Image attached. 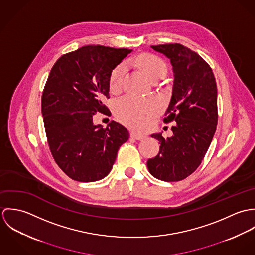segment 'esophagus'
Instances as JSON below:
<instances>
[{
    "mask_svg": "<svg viewBox=\"0 0 255 255\" xmlns=\"http://www.w3.org/2000/svg\"><path fill=\"white\" fill-rule=\"evenodd\" d=\"M130 137L135 139V140H142L145 138L144 135L142 134H138V133H135V132H130Z\"/></svg>",
    "mask_w": 255,
    "mask_h": 255,
    "instance_id": "34e87169",
    "label": "esophagus"
}]
</instances>
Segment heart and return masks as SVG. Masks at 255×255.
I'll return each instance as SVG.
<instances>
[{
  "label": "heart",
  "mask_w": 255,
  "mask_h": 255,
  "mask_svg": "<svg viewBox=\"0 0 255 255\" xmlns=\"http://www.w3.org/2000/svg\"><path fill=\"white\" fill-rule=\"evenodd\" d=\"M131 63L151 80L155 77L165 75L167 72L164 61L153 54H140ZM126 70L125 63H121L113 69L109 77L111 90H116L121 86ZM114 109L117 118L123 124L131 128L142 130L148 127L151 120L160 111V104L153 98H137L128 95L119 99L115 103Z\"/></svg>",
  "instance_id": "obj_1"
}]
</instances>
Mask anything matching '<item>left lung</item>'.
Returning a JSON list of instances; mask_svg holds the SVG:
<instances>
[{"mask_svg":"<svg viewBox=\"0 0 255 255\" xmlns=\"http://www.w3.org/2000/svg\"><path fill=\"white\" fill-rule=\"evenodd\" d=\"M170 59L174 85L164 122H176L173 135L152 134L159 141L157 156L147 161L150 174L164 182H178L191 175L201 164L218 122L217 85L210 66L182 44L151 46Z\"/></svg>","mask_w":255,"mask_h":255,"instance_id":"1","label":"left lung"}]
</instances>
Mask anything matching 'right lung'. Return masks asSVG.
Here are the masks:
<instances>
[{
  "label": "right lung",
  "mask_w": 255,
  "mask_h": 255,
  "mask_svg": "<svg viewBox=\"0 0 255 255\" xmlns=\"http://www.w3.org/2000/svg\"><path fill=\"white\" fill-rule=\"evenodd\" d=\"M131 50L100 45L83 46L63 55L45 84L41 110L50 151L57 165L74 181L91 182L112 170L128 129L112 121L106 128L93 124V115L107 113L109 77Z\"/></svg>",
  "instance_id": "obj_1"
}]
</instances>
